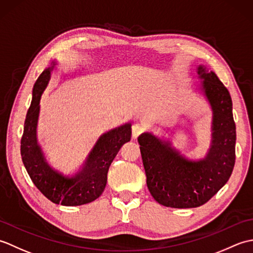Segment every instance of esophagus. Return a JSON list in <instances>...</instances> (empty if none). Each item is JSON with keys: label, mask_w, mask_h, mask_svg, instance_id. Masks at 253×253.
I'll list each match as a JSON object with an SVG mask.
<instances>
[{"label": "esophagus", "mask_w": 253, "mask_h": 253, "mask_svg": "<svg viewBox=\"0 0 253 253\" xmlns=\"http://www.w3.org/2000/svg\"><path fill=\"white\" fill-rule=\"evenodd\" d=\"M144 129H146V128H144V126L141 125V124H135V125L132 126V129H131L132 137L135 139L138 138V136L140 135V133H142L144 131Z\"/></svg>", "instance_id": "obj_1"}]
</instances>
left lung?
<instances>
[{"mask_svg":"<svg viewBox=\"0 0 253 253\" xmlns=\"http://www.w3.org/2000/svg\"><path fill=\"white\" fill-rule=\"evenodd\" d=\"M201 91L213 112L212 141L207 157L193 161L151 132L139 136L148 189L155 201L175 209L208 202L228 181L235 165L236 125L233 102L214 72L199 65Z\"/></svg>","mask_w":253,"mask_h":253,"instance_id":"left-lung-1","label":"left lung"}]
</instances>
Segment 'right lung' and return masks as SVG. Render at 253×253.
<instances>
[{"label":"right lung","mask_w":253,"mask_h":253,"mask_svg":"<svg viewBox=\"0 0 253 253\" xmlns=\"http://www.w3.org/2000/svg\"><path fill=\"white\" fill-rule=\"evenodd\" d=\"M55 66L45 68L32 89V100L27 112L24 133L20 141L21 160L32 182L53 203L66 207L82 206L98 199L107 181L110 165L124 143L130 140L131 124L128 123L103 133L91 150L83 168L76 174L65 176L53 169L37 139L40 99L51 79Z\"/></svg>","instance_id":"right-lung-1"}]
</instances>
